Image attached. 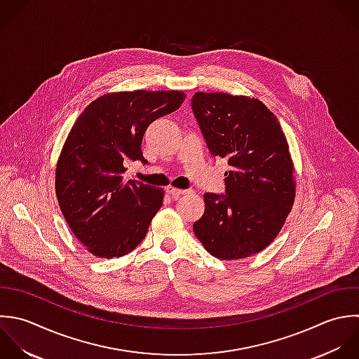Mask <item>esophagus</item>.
<instances>
[{"label": "esophagus", "mask_w": 359, "mask_h": 359, "mask_svg": "<svg viewBox=\"0 0 359 359\" xmlns=\"http://www.w3.org/2000/svg\"><path fill=\"white\" fill-rule=\"evenodd\" d=\"M165 190H166V193L170 194L173 198H179L180 196H184V194L190 193L189 190H180V189H176V187H173V186H168Z\"/></svg>", "instance_id": "obj_1"}]
</instances>
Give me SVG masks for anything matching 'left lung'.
I'll return each mask as SVG.
<instances>
[{
    "label": "left lung",
    "instance_id": "left-lung-1",
    "mask_svg": "<svg viewBox=\"0 0 359 359\" xmlns=\"http://www.w3.org/2000/svg\"><path fill=\"white\" fill-rule=\"evenodd\" d=\"M191 109L211 155L231 166L225 194H204L205 210L194 233L221 260L256 255L277 238L295 200L285 134L274 113L255 97L197 92Z\"/></svg>",
    "mask_w": 359,
    "mask_h": 359
}]
</instances>
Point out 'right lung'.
Segmentation results:
<instances>
[{
  "instance_id": "right-lung-1",
  "label": "right lung",
  "mask_w": 359,
  "mask_h": 359,
  "mask_svg": "<svg viewBox=\"0 0 359 359\" xmlns=\"http://www.w3.org/2000/svg\"><path fill=\"white\" fill-rule=\"evenodd\" d=\"M180 90L107 93L74 123L55 168V194L76 239L100 259L121 257L145 238L162 207L163 189L124 180L130 161H147L148 126L180 107Z\"/></svg>"
}]
</instances>
